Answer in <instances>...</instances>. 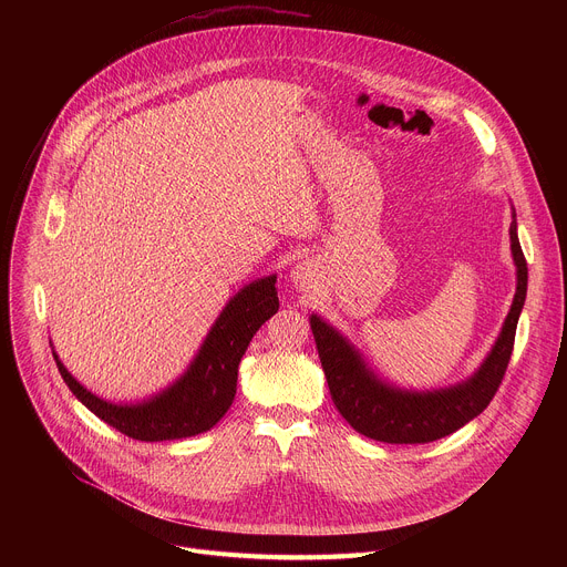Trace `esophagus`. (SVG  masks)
<instances>
[{
  "label": "esophagus",
  "instance_id": "34e87169",
  "mask_svg": "<svg viewBox=\"0 0 567 567\" xmlns=\"http://www.w3.org/2000/svg\"><path fill=\"white\" fill-rule=\"evenodd\" d=\"M291 278H293V285L298 287V289H309L311 287V282H313V269H311V265H307V262H302V265H296L293 267V271H291Z\"/></svg>",
  "mask_w": 567,
  "mask_h": 567
}]
</instances>
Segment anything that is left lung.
Listing matches in <instances>:
<instances>
[{"label":"left lung","mask_w":567,"mask_h":567,"mask_svg":"<svg viewBox=\"0 0 567 567\" xmlns=\"http://www.w3.org/2000/svg\"><path fill=\"white\" fill-rule=\"evenodd\" d=\"M509 239L516 265L512 309L480 368L449 388L406 390L392 385L368 365L363 354L334 326L318 313L309 316L334 406L357 433L388 444H426L455 433L489 406L512 359L516 326L527 296V262L516 233V210Z\"/></svg>","instance_id":"left-lung-1"}]
</instances>
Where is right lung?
Returning a JSON list of instances; mask_svg holds the SVG:
<instances>
[{
	"instance_id": "1",
	"label": "right lung",
	"mask_w": 567,
	"mask_h": 567,
	"mask_svg": "<svg viewBox=\"0 0 567 567\" xmlns=\"http://www.w3.org/2000/svg\"><path fill=\"white\" fill-rule=\"evenodd\" d=\"M276 274L241 287L219 311L186 372L168 388L130 403L107 401L87 390L64 368L58 370L75 399L105 424L141 442L182 440L210 431L230 409L237 390V365L254 334L278 311Z\"/></svg>"
}]
</instances>
